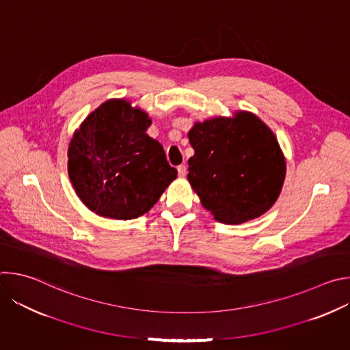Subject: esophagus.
<instances>
[{"label": "esophagus", "instance_id": "1", "mask_svg": "<svg viewBox=\"0 0 350 350\" xmlns=\"http://www.w3.org/2000/svg\"><path fill=\"white\" fill-rule=\"evenodd\" d=\"M177 172H178V176H180V177H184V176L187 174V166H185V165H180V166L177 167Z\"/></svg>", "mask_w": 350, "mask_h": 350}]
</instances>
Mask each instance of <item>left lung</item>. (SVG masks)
Returning <instances> with one entry per match:
<instances>
[{
	"mask_svg": "<svg viewBox=\"0 0 350 350\" xmlns=\"http://www.w3.org/2000/svg\"><path fill=\"white\" fill-rule=\"evenodd\" d=\"M193 157L188 181L217 221L239 224L266 213L285 180V158L274 133L254 113L213 118L188 133Z\"/></svg>",
	"mask_w": 350,
	"mask_h": 350,
	"instance_id": "obj_1",
	"label": "left lung"
}]
</instances>
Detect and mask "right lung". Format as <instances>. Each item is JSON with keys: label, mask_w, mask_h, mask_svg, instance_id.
Listing matches in <instances>:
<instances>
[{"label": "right lung", "mask_w": 350, "mask_h": 350, "mask_svg": "<svg viewBox=\"0 0 350 350\" xmlns=\"http://www.w3.org/2000/svg\"><path fill=\"white\" fill-rule=\"evenodd\" d=\"M151 119L126 99H109L75 131L68 173L80 201L99 216L131 220L176 180L163 146L146 134Z\"/></svg>", "instance_id": "right-lung-1"}]
</instances>
